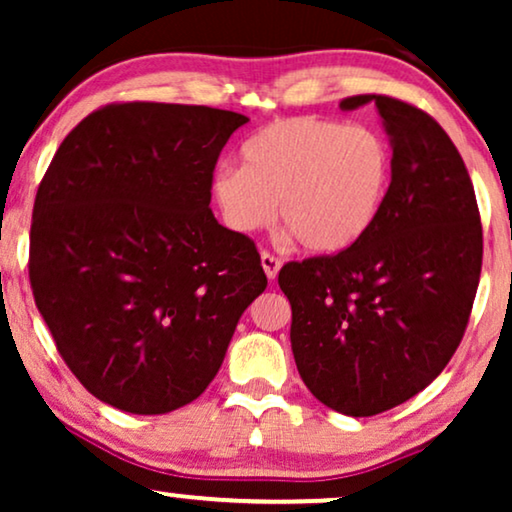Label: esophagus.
<instances>
[{
	"label": "esophagus",
	"mask_w": 512,
	"mask_h": 512,
	"mask_svg": "<svg viewBox=\"0 0 512 512\" xmlns=\"http://www.w3.org/2000/svg\"><path fill=\"white\" fill-rule=\"evenodd\" d=\"M261 265L265 270V275H268V279L272 282V279L277 277L279 268H282V261L275 254H270V251H261Z\"/></svg>",
	"instance_id": "1"
}]
</instances>
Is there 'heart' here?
<instances>
[{
  "instance_id": "heart-1",
  "label": "heart",
  "mask_w": 512,
  "mask_h": 512,
  "mask_svg": "<svg viewBox=\"0 0 512 512\" xmlns=\"http://www.w3.org/2000/svg\"><path fill=\"white\" fill-rule=\"evenodd\" d=\"M391 151L380 132L314 116L282 118L244 139L240 167H221L212 193L240 233L275 216L300 247L331 256L354 247L382 212Z\"/></svg>"
}]
</instances>
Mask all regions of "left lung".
<instances>
[{
  "mask_svg": "<svg viewBox=\"0 0 512 512\" xmlns=\"http://www.w3.org/2000/svg\"><path fill=\"white\" fill-rule=\"evenodd\" d=\"M375 102L391 139V184L354 247L291 261V349L307 389L349 417H373L419 394L457 352L482 268V223L457 146L415 104Z\"/></svg>",
  "mask_w": 512,
  "mask_h": 512,
  "instance_id": "8db88e82",
  "label": "left lung"
}]
</instances>
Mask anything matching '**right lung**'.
Instances as JSON below:
<instances>
[{
    "label": "right lung",
    "mask_w": 512,
    "mask_h": 512,
    "mask_svg": "<svg viewBox=\"0 0 512 512\" xmlns=\"http://www.w3.org/2000/svg\"><path fill=\"white\" fill-rule=\"evenodd\" d=\"M249 118L195 104L93 111L41 179L30 284L83 387L132 415L191 403L268 286L251 237L214 219L212 179Z\"/></svg>",
    "instance_id": "right-lung-1"
}]
</instances>
